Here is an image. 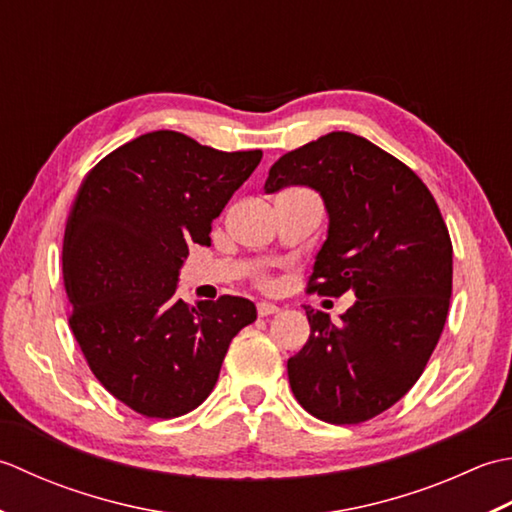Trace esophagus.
Returning a JSON list of instances; mask_svg holds the SVG:
<instances>
[{"label": "esophagus", "mask_w": 512, "mask_h": 512, "mask_svg": "<svg viewBox=\"0 0 512 512\" xmlns=\"http://www.w3.org/2000/svg\"><path fill=\"white\" fill-rule=\"evenodd\" d=\"M256 311H258V316L265 318V316H271V314H278L280 307L274 305V302H258Z\"/></svg>", "instance_id": "1"}]
</instances>
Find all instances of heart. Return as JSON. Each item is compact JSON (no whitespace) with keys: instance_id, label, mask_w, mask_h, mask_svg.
Segmentation results:
<instances>
[{"instance_id":"obj_1","label":"heart","mask_w":512,"mask_h":512,"mask_svg":"<svg viewBox=\"0 0 512 512\" xmlns=\"http://www.w3.org/2000/svg\"><path fill=\"white\" fill-rule=\"evenodd\" d=\"M271 283H269V280H263V287H269Z\"/></svg>"}]
</instances>
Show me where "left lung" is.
Returning a JSON list of instances; mask_svg holds the SVG:
<instances>
[{"label":"left lung","instance_id":"8db88e82","mask_svg":"<svg viewBox=\"0 0 512 512\" xmlns=\"http://www.w3.org/2000/svg\"><path fill=\"white\" fill-rule=\"evenodd\" d=\"M309 185L329 214L307 291L356 302L331 322L305 307L309 340L287 360L291 391L329 424H360L404 398L442 336L453 245L429 187L351 132H329L271 165L265 192Z\"/></svg>","mask_w":512,"mask_h":512}]
</instances>
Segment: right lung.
Listing matches in <instances>:
<instances>
[{
  "instance_id": "1",
  "label": "right lung",
  "mask_w": 512,
  "mask_h": 512,
  "mask_svg": "<svg viewBox=\"0 0 512 512\" xmlns=\"http://www.w3.org/2000/svg\"><path fill=\"white\" fill-rule=\"evenodd\" d=\"M260 159L156 130L83 179L64 234L68 322L95 378L132 411L161 420L194 411L229 342L256 320L252 300L190 307L176 283L190 245L212 243L214 218Z\"/></svg>"
}]
</instances>
